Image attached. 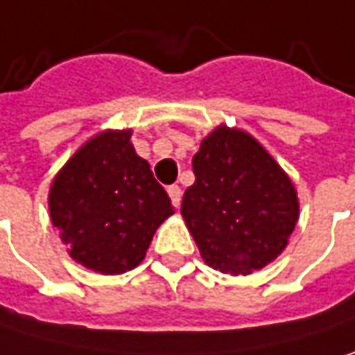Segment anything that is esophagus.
Wrapping results in <instances>:
<instances>
[{
  "instance_id": "esophagus-1",
  "label": "esophagus",
  "mask_w": 355,
  "mask_h": 355,
  "mask_svg": "<svg viewBox=\"0 0 355 355\" xmlns=\"http://www.w3.org/2000/svg\"><path fill=\"white\" fill-rule=\"evenodd\" d=\"M168 195H171V201H173V205L178 207L180 205V197H182V191H180V187L178 184H171L168 187Z\"/></svg>"
}]
</instances>
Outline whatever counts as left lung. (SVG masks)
Returning <instances> with one entry per match:
<instances>
[{"label":"left lung","mask_w":355,"mask_h":355,"mask_svg":"<svg viewBox=\"0 0 355 355\" xmlns=\"http://www.w3.org/2000/svg\"><path fill=\"white\" fill-rule=\"evenodd\" d=\"M180 213L215 270L250 274L286 248L299 219L295 184L250 134L219 125L193 156Z\"/></svg>","instance_id":"left-lung-1"}]
</instances>
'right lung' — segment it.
<instances>
[{"label": "right lung", "mask_w": 355, "mask_h": 355, "mask_svg": "<svg viewBox=\"0 0 355 355\" xmlns=\"http://www.w3.org/2000/svg\"><path fill=\"white\" fill-rule=\"evenodd\" d=\"M132 130L93 136L52 180L49 209L75 262L101 274L136 268L173 203L130 142Z\"/></svg>", "instance_id": "right-lung-1"}]
</instances>
